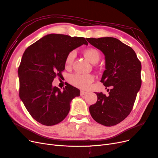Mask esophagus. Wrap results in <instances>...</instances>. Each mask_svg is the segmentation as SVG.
<instances>
[{"label": "esophagus", "instance_id": "1", "mask_svg": "<svg viewBox=\"0 0 158 158\" xmlns=\"http://www.w3.org/2000/svg\"><path fill=\"white\" fill-rule=\"evenodd\" d=\"M87 94H88V92H86V91H81V92H80V95H86Z\"/></svg>", "mask_w": 158, "mask_h": 158}]
</instances>
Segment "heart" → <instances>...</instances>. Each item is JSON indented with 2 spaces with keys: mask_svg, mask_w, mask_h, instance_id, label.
Listing matches in <instances>:
<instances>
[{
  "mask_svg": "<svg viewBox=\"0 0 158 158\" xmlns=\"http://www.w3.org/2000/svg\"><path fill=\"white\" fill-rule=\"evenodd\" d=\"M84 55L89 61L94 64L99 61L100 59V54L98 50L94 48H89L85 49L84 52ZM74 52L71 51L68 54L66 57L65 63L66 65H70L74 60ZM94 80V76L91 74H73L69 76V82L74 85V86L81 88L85 89L87 88L89 85L92 83Z\"/></svg>",
  "mask_w": 158,
  "mask_h": 158,
  "instance_id": "1",
  "label": "heart"
}]
</instances>
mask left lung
<instances>
[{
  "mask_svg": "<svg viewBox=\"0 0 158 158\" xmlns=\"http://www.w3.org/2000/svg\"><path fill=\"white\" fill-rule=\"evenodd\" d=\"M88 41L102 51L106 59V70L101 82L111 87L109 95L97 94V102L89 107L92 118L106 127L116 125L130 113L140 90V61L131 47L114 37L87 38Z\"/></svg>",
  "mask_w": 158,
  "mask_h": 158,
  "instance_id": "left-lung-1",
  "label": "left lung"
}]
</instances>
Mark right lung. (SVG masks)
<instances>
[{
	"label": "right lung",
	"instance_id": "1",
	"mask_svg": "<svg viewBox=\"0 0 158 158\" xmlns=\"http://www.w3.org/2000/svg\"><path fill=\"white\" fill-rule=\"evenodd\" d=\"M83 44L84 37L49 34L26 49L18 67L19 96L35 121L44 125H55L63 121L70 109V102L80 90L69 84L60 91L52 86L55 77H62L66 57Z\"/></svg>",
	"mask_w": 158,
	"mask_h": 158
}]
</instances>
